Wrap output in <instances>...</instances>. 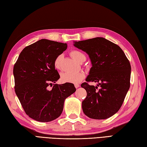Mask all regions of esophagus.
<instances>
[{
  "label": "esophagus",
  "mask_w": 147,
  "mask_h": 147,
  "mask_svg": "<svg viewBox=\"0 0 147 147\" xmlns=\"http://www.w3.org/2000/svg\"><path fill=\"white\" fill-rule=\"evenodd\" d=\"M74 86H75V88H78L80 87V84H74Z\"/></svg>",
  "instance_id": "obj_1"
}]
</instances>
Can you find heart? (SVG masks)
<instances>
[{
  "mask_svg": "<svg viewBox=\"0 0 147 147\" xmlns=\"http://www.w3.org/2000/svg\"><path fill=\"white\" fill-rule=\"evenodd\" d=\"M71 55L74 58V59L78 62H80L83 57H86L83 53L77 50H73L71 51ZM61 58H62V55L60 54L56 57L55 60L54 61V67L57 69H61ZM84 78V73L83 72H66L61 74V80L63 83L76 84L83 80Z\"/></svg>",
  "mask_w": 147,
  "mask_h": 147,
  "instance_id": "1",
  "label": "heart"
}]
</instances>
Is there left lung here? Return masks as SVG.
<instances>
[{
	"label": "left lung",
	"instance_id": "left-lung-1",
	"mask_svg": "<svg viewBox=\"0 0 147 147\" xmlns=\"http://www.w3.org/2000/svg\"><path fill=\"white\" fill-rule=\"evenodd\" d=\"M74 46L88 54L92 64L81 85L87 93L82 102L84 113L96 120L111 117L120 110L130 86V63L120 47L103 37L74 41ZM90 81L97 86L90 85Z\"/></svg>",
	"mask_w": 147,
	"mask_h": 147
}]
</instances>
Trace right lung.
<instances>
[{
    "instance_id": "1",
    "label": "right lung",
    "mask_w": 147,
    "mask_h": 147,
    "mask_svg": "<svg viewBox=\"0 0 147 147\" xmlns=\"http://www.w3.org/2000/svg\"><path fill=\"white\" fill-rule=\"evenodd\" d=\"M67 44L45 39L26 47L13 66L15 92L26 113L34 120L49 122L61 115L66 99L76 91L73 83L54 84L60 76L55 69L56 57Z\"/></svg>"
}]
</instances>
